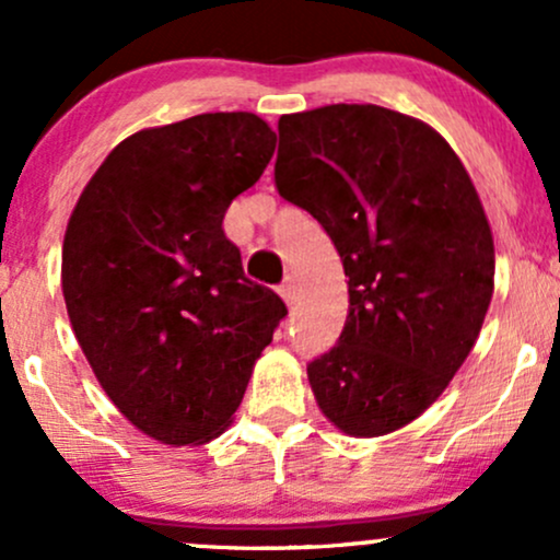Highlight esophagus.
Segmentation results:
<instances>
[{"instance_id":"esophagus-1","label":"esophagus","mask_w":560,"mask_h":560,"mask_svg":"<svg viewBox=\"0 0 560 560\" xmlns=\"http://www.w3.org/2000/svg\"><path fill=\"white\" fill-rule=\"evenodd\" d=\"M279 294H281V300L287 302V305H292L294 294H298V281H294V276H287L284 284L279 287Z\"/></svg>"}]
</instances>
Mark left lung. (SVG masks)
<instances>
[{"mask_svg": "<svg viewBox=\"0 0 560 560\" xmlns=\"http://www.w3.org/2000/svg\"><path fill=\"white\" fill-rule=\"evenodd\" d=\"M279 195L342 258L350 313L307 365L320 413L350 436L416 421L477 342L494 289L490 221L432 126L378 105L281 115Z\"/></svg>", "mask_w": 560, "mask_h": 560, "instance_id": "obj_1", "label": "left lung"}]
</instances>
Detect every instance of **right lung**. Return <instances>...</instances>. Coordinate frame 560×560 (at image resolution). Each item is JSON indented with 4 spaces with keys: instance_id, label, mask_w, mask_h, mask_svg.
<instances>
[{
    "instance_id": "right-lung-1",
    "label": "right lung",
    "mask_w": 560,
    "mask_h": 560,
    "mask_svg": "<svg viewBox=\"0 0 560 560\" xmlns=\"http://www.w3.org/2000/svg\"><path fill=\"white\" fill-rule=\"evenodd\" d=\"M255 113L141 128L83 186L62 242V298L96 382L139 432L205 445L229 429L287 305L244 276L231 199L271 163Z\"/></svg>"
}]
</instances>
